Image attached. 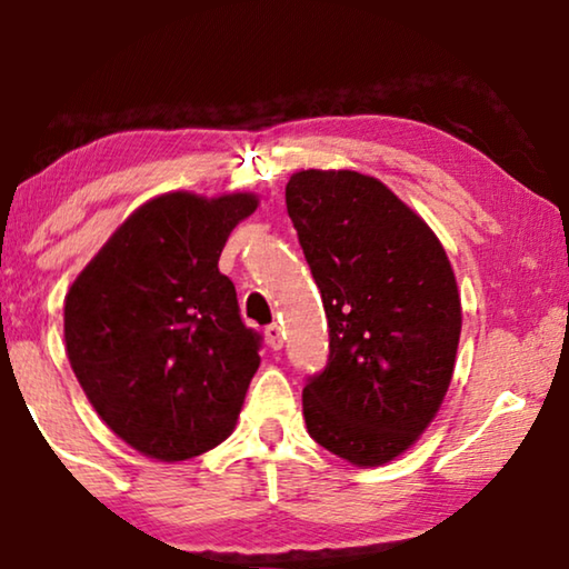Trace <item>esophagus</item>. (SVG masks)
<instances>
[{
    "label": "esophagus",
    "instance_id": "esophagus-1",
    "mask_svg": "<svg viewBox=\"0 0 569 569\" xmlns=\"http://www.w3.org/2000/svg\"><path fill=\"white\" fill-rule=\"evenodd\" d=\"M263 337H267V345L271 349H282V329H279L277 323H269L267 329H263Z\"/></svg>",
    "mask_w": 569,
    "mask_h": 569
}]
</instances>
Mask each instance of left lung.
<instances>
[{"label": "left lung", "mask_w": 569, "mask_h": 569, "mask_svg": "<svg viewBox=\"0 0 569 569\" xmlns=\"http://www.w3.org/2000/svg\"><path fill=\"white\" fill-rule=\"evenodd\" d=\"M287 212L321 290L329 360L306 378L310 438L357 466L403 453L453 376L461 300L435 232L376 178L302 170Z\"/></svg>", "instance_id": "1"}]
</instances>
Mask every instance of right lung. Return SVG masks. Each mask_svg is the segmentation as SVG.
<instances>
[{"instance_id":"add662e5","label":"right lung","mask_w":569,"mask_h":569,"mask_svg":"<svg viewBox=\"0 0 569 569\" xmlns=\"http://www.w3.org/2000/svg\"><path fill=\"white\" fill-rule=\"evenodd\" d=\"M251 193H166L139 207L64 300L72 370L100 419L139 453L186 461L236 427L263 337L217 261Z\"/></svg>"}]
</instances>
